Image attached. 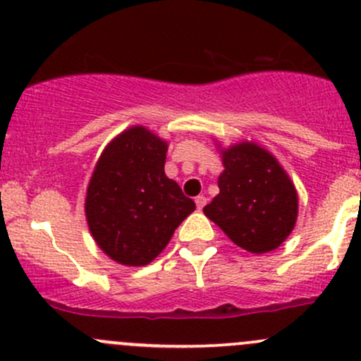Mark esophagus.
I'll list each match as a JSON object with an SVG mask.
<instances>
[{
    "label": "esophagus",
    "instance_id": "obj_1",
    "mask_svg": "<svg viewBox=\"0 0 361 361\" xmlns=\"http://www.w3.org/2000/svg\"><path fill=\"white\" fill-rule=\"evenodd\" d=\"M206 202L207 199L204 197V195H197V197H195V206H197V209H202V207L206 206Z\"/></svg>",
    "mask_w": 361,
    "mask_h": 361
}]
</instances>
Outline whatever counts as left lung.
<instances>
[{
  "label": "left lung",
  "instance_id": "8db88e82",
  "mask_svg": "<svg viewBox=\"0 0 361 361\" xmlns=\"http://www.w3.org/2000/svg\"><path fill=\"white\" fill-rule=\"evenodd\" d=\"M224 173L220 194L204 214L250 253L276 250L292 234L298 214V195L288 173L269 150L253 141L218 147Z\"/></svg>",
  "mask_w": 361,
  "mask_h": 361
}]
</instances>
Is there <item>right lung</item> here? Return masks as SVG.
Masks as SVG:
<instances>
[{
  "instance_id": "right-lung-1",
  "label": "right lung",
  "mask_w": 361,
  "mask_h": 361,
  "mask_svg": "<svg viewBox=\"0 0 361 361\" xmlns=\"http://www.w3.org/2000/svg\"><path fill=\"white\" fill-rule=\"evenodd\" d=\"M167 141L143 126L113 137L97 160L85 197L96 245L116 264L143 267L162 253L195 209L164 173Z\"/></svg>"
}]
</instances>
